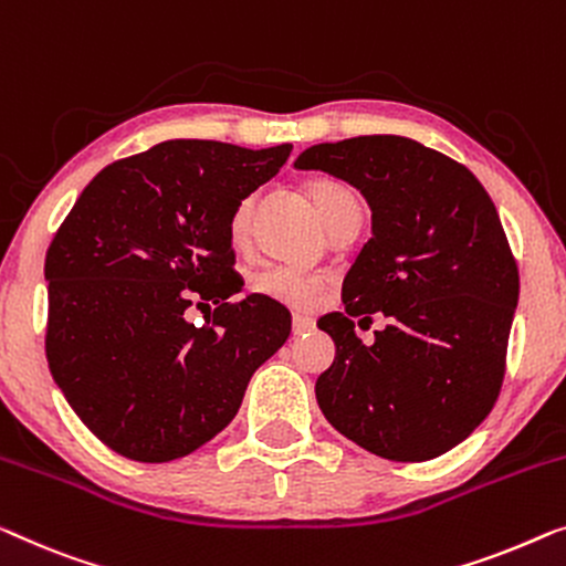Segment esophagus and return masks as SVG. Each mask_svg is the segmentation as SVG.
Segmentation results:
<instances>
[{
	"instance_id": "1",
	"label": "esophagus",
	"mask_w": 566,
	"mask_h": 566,
	"mask_svg": "<svg viewBox=\"0 0 566 566\" xmlns=\"http://www.w3.org/2000/svg\"><path fill=\"white\" fill-rule=\"evenodd\" d=\"M314 329V318L306 316V314H293V334L301 337V334H306Z\"/></svg>"
}]
</instances>
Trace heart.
I'll list each match as a JSON object with an SVG mask.
<instances>
[{"mask_svg":"<svg viewBox=\"0 0 566 566\" xmlns=\"http://www.w3.org/2000/svg\"><path fill=\"white\" fill-rule=\"evenodd\" d=\"M308 196L314 201L316 214L322 219L324 227H332L344 217L363 214V203H359L357 193L352 191L347 184L332 181V178H318V181L308 184ZM252 222V199H242L237 203L232 217H229V240L234 244H242L248 240ZM316 277L303 273L298 268L289 265H273L260 270V273L252 275L250 289L260 293V296H268L277 303H285V306L293 308H306L311 306L316 293Z\"/></svg>","mask_w":566,"mask_h":566,"instance_id":"b5f03b06","label":"heart"}]
</instances>
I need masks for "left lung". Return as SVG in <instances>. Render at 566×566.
<instances>
[{"label": "left lung", "mask_w": 566, "mask_h": 566, "mask_svg": "<svg viewBox=\"0 0 566 566\" xmlns=\"http://www.w3.org/2000/svg\"><path fill=\"white\" fill-rule=\"evenodd\" d=\"M293 166L347 181L373 211L342 283L344 314L318 318L337 347L316 380L318 408L382 460L449 452L493 411L518 306L495 203L460 163L400 135L314 145ZM378 310L389 326L363 345L350 318Z\"/></svg>", "instance_id": "left-lung-1"}]
</instances>
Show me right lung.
Listing matches in <instances>:
<instances>
[{"label":"right lung","mask_w":566,"mask_h":566,"mask_svg":"<svg viewBox=\"0 0 566 566\" xmlns=\"http://www.w3.org/2000/svg\"><path fill=\"white\" fill-rule=\"evenodd\" d=\"M293 145L265 150L166 140L106 166L45 255L53 380L96 439L135 462H170L240 411L248 382L283 347L291 314L242 291L229 217ZM220 303L208 324L190 298Z\"/></svg>","instance_id":"right-lung-1"}]
</instances>
